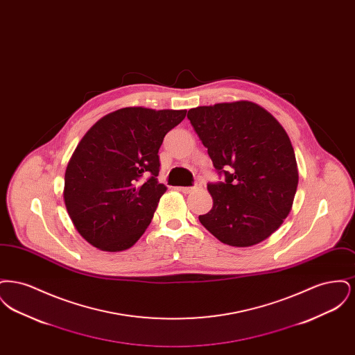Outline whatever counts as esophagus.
Wrapping results in <instances>:
<instances>
[{
	"mask_svg": "<svg viewBox=\"0 0 355 355\" xmlns=\"http://www.w3.org/2000/svg\"><path fill=\"white\" fill-rule=\"evenodd\" d=\"M202 187V184H200V182H197L196 185L191 186V187H180V191H182V193H193V191H196V190H200Z\"/></svg>",
	"mask_w": 355,
	"mask_h": 355,
	"instance_id": "obj_1",
	"label": "esophagus"
}]
</instances>
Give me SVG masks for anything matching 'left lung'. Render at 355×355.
Instances as JSON below:
<instances>
[{
	"instance_id": "obj_1",
	"label": "left lung",
	"mask_w": 355,
	"mask_h": 355,
	"mask_svg": "<svg viewBox=\"0 0 355 355\" xmlns=\"http://www.w3.org/2000/svg\"><path fill=\"white\" fill-rule=\"evenodd\" d=\"M187 119L214 168L226 177L225 182L207 185L213 207L198 220L229 246L249 248L265 241L291 211L298 186L286 130L252 101L193 107Z\"/></svg>"
}]
</instances>
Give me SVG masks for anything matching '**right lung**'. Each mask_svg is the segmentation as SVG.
<instances>
[{
  "label": "right lung",
  "instance_id": "right-lung-1",
  "mask_svg": "<svg viewBox=\"0 0 355 355\" xmlns=\"http://www.w3.org/2000/svg\"><path fill=\"white\" fill-rule=\"evenodd\" d=\"M186 110L129 106L98 119L65 171L64 202L81 236L103 252L132 248L150 225L166 186L158 150Z\"/></svg>",
  "mask_w": 355,
  "mask_h": 355
}]
</instances>
